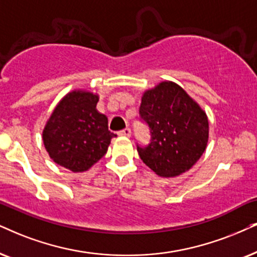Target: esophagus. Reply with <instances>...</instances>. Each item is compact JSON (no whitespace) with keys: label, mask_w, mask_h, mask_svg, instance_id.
Instances as JSON below:
<instances>
[{"label":"esophagus","mask_w":257,"mask_h":257,"mask_svg":"<svg viewBox=\"0 0 257 257\" xmlns=\"http://www.w3.org/2000/svg\"><path fill=\"white\" fill-rule=\"evenodd\" d=\"M118 135H121V136H126V138H129V136H132V131H131V128H125V129H123V131L118 132Z\"/></svg>","instance_id":"obj_1"}]
</instances>
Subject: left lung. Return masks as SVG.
Returning a JSON list of instances; mask_svg holds the SVG:
<instances>
[{"label":"left lung","mask_w":257,"mask_h":257,"mask_svg":"<svg viewBox=\"0 0 257 257\" xmlns=\"http://www.w3.org/2000/svg\"><path fill=\"white\" fill-rule=\"evenodd\" d=\"M139 111L151 142L138 145V152L151 170L160 177H177L199 160L209 140V121L183 87L160 83L144 93Z\"/></svg>","instance_id":"8db88e82"}]
</instances>
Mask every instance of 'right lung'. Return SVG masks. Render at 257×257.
<instances>
[{"label": "right lung", "mask_w": 257, "mask_h": 257, "mask_svg": "<svg viewBox=\"0 0 257 257\" xmlns=\"http://www.w3.org/2000/svg\"><path fill=\"white\" fill-rule=\"evenodd\" d=\"M98 96L78 90L67 93L52 112L42 140L52 160L72 172H84L104 157L112 138L108 118L97 111Z\"/></svg>", "instance_id": "add662e5"}]
</instances>
